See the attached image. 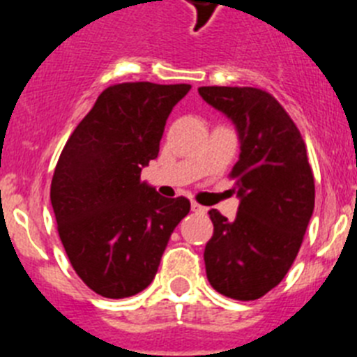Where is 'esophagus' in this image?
Segmentation results:
<instances>
[{
	"mask_svg": "<svg viewBox=\"0 0 357 357\" xmlns=\"http://www.w3.org/2000/svg\"><path fill=\"white\" fill-rule=\"evenodd\" d=\"M192 212L206 213V208H204V206H201V204H197V203H192Z\"/></svg>",
	"mask_w": 357,
	"mask_h": 357,
	"instance_id": "esophagus-1",
	"label": "esophagus"
}]
</instances>
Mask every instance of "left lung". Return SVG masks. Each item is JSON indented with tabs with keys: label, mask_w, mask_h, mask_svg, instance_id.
Masks as SVG:
<instances>
[{
	"label": "left lung",
	"mask_w": 357,
	"mask_h": 357,
	"mask_svg": "<svg viewBox=\"0 0 357 357\" xmlns=\"http://www.w3.org/2000/svg\"><path fill=\"white\" fill-rule=\"evenodd\" d=\"M206 104L234 122L241 144L231 170L234 221L210 210L213 235L204 248L210 286L234 300H257L293 266L314 210V178L298 127L268 91L203 86Z\"/></svg>",
	"instance_id": "obj_1"
}]
</instances>
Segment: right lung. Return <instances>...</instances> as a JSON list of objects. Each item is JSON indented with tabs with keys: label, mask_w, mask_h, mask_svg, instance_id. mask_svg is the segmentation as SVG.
Segmentation results:
<instances>
[{
	"label": "right lung",
	"mask_w": 357,
	"mask_h": 357,
	"mask_svg": "<svg viewBox=\"0 0 357 357\" xmlns=\"http://www.w3.org/2000/svg\"><path fill=\"white\" fill-rule=\"evenodd\" d=\"M190 84L109 86L71 132L50 199L75 273L105 298H127L153 282L170 235L190 212L142 181L156 160L170 111Z\"/></svg>",
	"instance_id": "1"
}]
</instances>
